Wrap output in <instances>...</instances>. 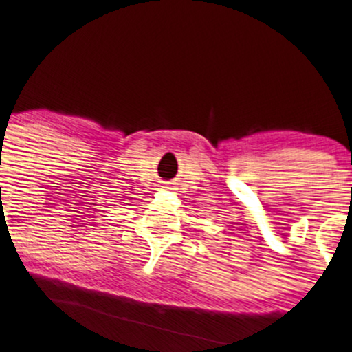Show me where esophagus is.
<instances>
[{
  "instance_id": "34e87169",
  "label": "esophagus",
  "mask_w": 352,
  "mask_h": 352,
  "mask_svg": "<svg viewBox=\"0 0 352 352\" xmlns=\"http://www.w3.org/2000/svg\"><path fill=\"white\" fill-rule=\"evenodd\" d=\"M166 189H175V186H173V183H166V186H164Z\"/></svg>"
}]
</instances>
